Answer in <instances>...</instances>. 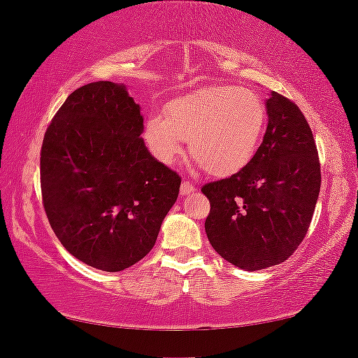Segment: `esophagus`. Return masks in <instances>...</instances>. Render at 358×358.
<instances>
[{
	"instance_id": "34e87169",
	"label": "esophagus",
	"mask_w": 358,
	"mask_h": 358,
	"mask_svg": "<svg viewBox=\"0 0 358 358\" xmlns=\"http://www.w3.org/2000/svg\"><path fill=\"white\" fill-rule=\"evenodd\" d=\"M195 190H197V187L194 184H190L189 180H182V184H180V195H190Z\"/></svg>"
}]
</instances>
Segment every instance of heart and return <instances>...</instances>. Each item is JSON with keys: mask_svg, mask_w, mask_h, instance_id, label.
<instances>
[{"mask_svg": "<svg viewBox=\"0 0 358 358\" xmlns=\"http://www.w3.org/2000/svg\"><path fill=\"white\" fill-rule=\"evenodd\" d=\"M266 122V106L256 91L207 86L168 102L164 115L151 114L143 138L151 156L164 166L174 164L189 138L195 169L231 176L256 156Z\"/></svg>", "mask_w": 358, "mask_h": 358, "instance_id": "1", "label": "heart"}]
</instances>
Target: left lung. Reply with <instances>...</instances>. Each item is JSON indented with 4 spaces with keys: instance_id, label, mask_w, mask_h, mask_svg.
<instances>
[{
    "instance_id": "left-lung-1",
    "label": "left lung",
    "mask_w": 358,
    "mask_h": 358,
    "mask_svg": "<svg viewBox=\"0 0 358 358\" xmlns=\"http://www.w3.org/2000/svg\"><path fill=\"white\" fill-rule=\"evenodd\" d=\"M256 156L231 178L203 185L205 231L215 251L244 271L287 261L310 228L321 168L311 129L290 99L271 91Z\"/></svg>"
}]
</instances>
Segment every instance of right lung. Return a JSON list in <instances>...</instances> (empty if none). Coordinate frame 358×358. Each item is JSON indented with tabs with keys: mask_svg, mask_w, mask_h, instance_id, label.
<instances>
[{
	"mask_svg": "<svg viewBox=\"0 0 358 358\" xmlns=\"http://www.w3.org/2000/svg\"><path fill=\"white\" fill-rule=\"evenodd\" d=\"M140 104L122 83L71 92L45 131L43 208L63 248L87 266L119 272L153 249L180 178L145 141Z\"/></svg>",
	"mask_w": 358,
	"mask_h": 358,
	"instance_id": "obj_1",
	"label": "right lung"
}]
</instances>
